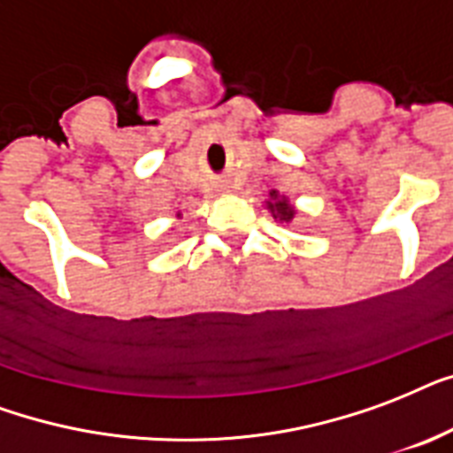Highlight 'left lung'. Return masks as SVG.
<instances>
[{
    "label": "left lung",
    "mask_w": 453,
    "mask_h": 453,
    "mask_svg": "<svg viewBox=\"0 0 453 453\" xmlns=\"http://www.w3.org/2000/svg\"><path fill=\"white\" fill-rule=\"evenodd\" d=\"M265 208L272 212V217H274L276 222H293V217L297 215L296 205L290 203L288 196L279 194L276 188H272V191H269V196H266Z\"/></svg>",
    "instance_id": "left-lung-1"
}]
</instances>
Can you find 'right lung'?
<instances>
[{
    "instance_id": "1",
    "label": "right lung",
    "mask_w": 453,
    "mask_h": 453,
    "mask_svg": "<svg viewBox=\"0 0 453 453\" xmlns=\"http://www.w3.org/2000/svg\"><path fill=\"white\" fill-rule=\"evenodd\" d=\"M177 217H181V215H179V212H177Z\"/></svg>"
}]
</instances>
